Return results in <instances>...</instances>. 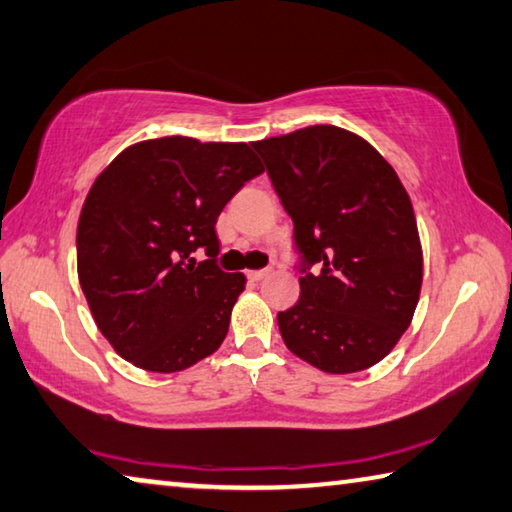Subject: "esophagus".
Returning a JSON list of instances; mask_svg holds the SVG:
<instances>
[{"mask_svg": "<svg viewBox=\"0 0 512 512\" xmlns=\"http://www.w3.org/2000/svg\"><path fill=\"white\" fill-rule=\"evenodd\" d=\"M267 274H270V270H251V272H247L249 281H263Z\"/></svg>", "mask_w": 512, "mask_h": 512, "instance_id": "obj_1", "label": "esophagus"}]
</instances>
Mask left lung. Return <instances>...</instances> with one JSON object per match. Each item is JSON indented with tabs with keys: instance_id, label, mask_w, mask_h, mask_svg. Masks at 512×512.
<instances>
[{
	"instance_id": "8db88e82",
	"label": "left lung",
	"mask_w": 512,
	"mask_h": 512,
	"mask_svg": "<svg viewBox=\"0 0 512 512\" xmlns=\"http://www.w3.org/2000/svg\"><path fill=\"white\" fill-rule=\"evenodd\" d=\"M251 146L303 258L301 297L276 315L285 346L330 375L369 369L400 342L420 299L423 247L409 193L369 141L337 125Z\"/></svg>"
}]
</instances>
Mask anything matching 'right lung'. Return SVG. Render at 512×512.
<instances>
[{
    "instance_id": "add662e5",
    "label": "right lung",
    "mask_w": 512,
    "mask_h": 512,
    "mask_svg": "<svg viewBox=\"0 0 512 512\" xmlns=\"http://www.w3.org/2000/svg\"><path fill=\"white\" fill-rule=\"evenodd\" d=\"M263 170L247 143L161 137L128 146L94 179L78 218V281L123 360L177 373L218 351L247 279L215 265V222ZM200 246L210 258L195 264Z\"/></svg>"
}]
</instances>
